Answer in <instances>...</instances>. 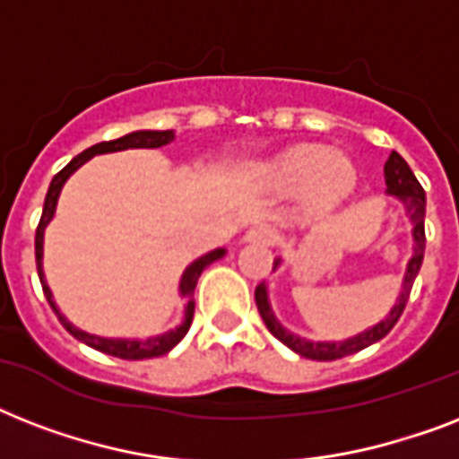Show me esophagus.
Returning a JSON list of instances; mask_svg holds the SVG:
<instances>
[{
  "label": "esophagus",
  "instance_id": "obj_1",
  "mask_svg": "<svg viewBox=\"0 0 459 459\" xmlns=\"http://www.w3.org/2000/svg\"><path fill=\"white\" fill-rule=\"evenodd\" d=\"M245 240H247V243L269 245L276 240V230H273L272 226H266V223H257V226H252V229L245 233Z\"/></svg>",
  "mask_w": 459,
  "mask_h": 459
}]
</instances>
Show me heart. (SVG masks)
I'll return each mask as SVG.
<instances>
[{"label":"heart","mask_w":459,"mask_h":459,"mask_svg":"<svg viewBox=\"0 0 459 459\" xmlns=\"http://www.w3.org/2000/svg\"><path fill=\"white\" fill-rule=\"evenodd\" d=\"M259 178L279 193H302L312 212H328L352 193L357 169L326 145H298L262 166Z\"/></svg>","instance_id":"heart-1"}]
</instances>
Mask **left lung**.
I'll use <instances>...</instances> for the list:
<instances>
[{"label": "left lung", "instance_id": "obj_1", "mask_svg": "<svg viewBox=\"0 0 459 459\" xmlns=\"http://www.w3.org/2000/svg\"><path fill=\"white\" fill-rule=\"evenodd\" d=\"M384 176H385V193L395 195L403 204H405L407 214L412 219V238H414V255L410 259L405 272V281H403V293H400L398 302L393 307L388 316L384 321H378L377 326L367 328L362 333L352 335L348 341L341 342H312L305 341L300 335H293L290 331L281 326L279 319L273 316L272 305H269V295H266V286L259 283L255 288V302H257V309L264 319L266 328L272 331L273 338H279L283 345L298 352V355L307 357V359H316V362H331V359H341V357L355 355L359 350L369 348L374 342H378L381 338L391 333V328L398 324V319L405 312V305L410 300V290H412V283L417 279V273L421 269V262H424V247H427V236H424V216H427V195H424V187L420 186V180L414 178L412 169L407 166V161L400 157L398 152H391L388 161L384 166ZM281 264V259L273 262V269Z\"/></svg>", "mask_w": 459, "mask_h": 459}]
</instances>
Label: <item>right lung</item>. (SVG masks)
<instances>
[{
	"label": "right lung",
	"mask_w": 459,
	"mask_h": 459,
	"mask_svg": "<svg viewBox=\"0 0 459 459\" xmlns=\"http://www.w3.org/2000/svg\"><path fill=\"white\" fill-rule=\"evenodd\" d=\"M173 140V131H135V133H128L124 138L118 140H109V143H97V145L88 147L85 152H81L78 157H74L68 161L64 169H61L56 176L52 178L49 183V190H47V197H45V207H42V216H39V223H38V230H35V262H38V276H39V283H42V290H45V298L47 302L52 305V309L56 312L59 321L64 324L68 333L82 341L85 345L90 348L100 350L104 355H111V357H121V359H150V357H161L166 355L169 350L176 348L180 341H183V335L187 333V328L193 324V314H195V302L190 300L195 293V286H197V279H200V273L207 269L212 262L216 259H221L226 255L223 247L219 250L209 252L204 257L195 259L193 264L187 266L186 272H183V279H180V295L187 298V305H186V319L180 324L178 328H173L169 333H161L157 338H147V341H124V338H100V335H90L81 328H75L71 321H66V316L56 309L54 305V298H52V290L47 286L45 281V272H42V238H45V229L47 223L52 221L54 216V209H56V200H59V193L64 183L68 180V176L75 171V169H81L88 159H92L95 154H107V152H121V150H138V147H145V150H154V147H164L169 145Z\"/></svg>",
	"instance_id": "obj_1"
}]
</instances>
